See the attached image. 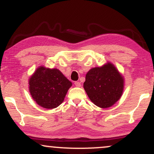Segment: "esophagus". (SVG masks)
Here are the masks:
<instances>
[{
    "label": "esophagus",
    "mask_w": 154,
    "mask_h": 154,
    "mask_svg": "<svg viewBox=\"0 0 154 154\" xmlns=\"http://www.w3.org/2000/svg\"><path fill=\"white\" fill-rule=\"evenodd\" d=\"M75 86H77V87H80L81 86V83L79 82H75Z\"/></svg>",
    "instance_id": "34e87169"
}]
</instances>
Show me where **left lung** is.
I'll return each instance as SVG.
<instances>
[{
  "instance_id": "8db88e82",
  "label": "left lung",
  "mask_w": 154,
  "mask_h": 154,
  "mask_svg": "<svg viewBox=\"0 0 154 154\" xmlns=\"http://www.w3.org/2000/svg\"><path fill=\"white\" fill-rule=\"evenodd\" d=\"M83 86L93 103L108 108L114 105L122 94L124 79L114 65L108 63L91 69L86 75Z\"/></svg>"
}]
</instances>
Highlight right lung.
Masks as SVG:
<instances>
[{
	"mask_svg": "<svg viewBox=\"0 0 154 154\" xmlns=\"http://www.w3.org/2000/svg\"><path fill=\"white\" fill-rule=\"evenodd\" d=\"M29 92L38 105L54 109L63 101L72 82L56 69L40 66L29 79Z\"/></svg>",
	"mask_w": 154,
	"mask_h": 154,
	"instance_id": "right-lung-1",
	"label": "right lung"
}]
</instances>
